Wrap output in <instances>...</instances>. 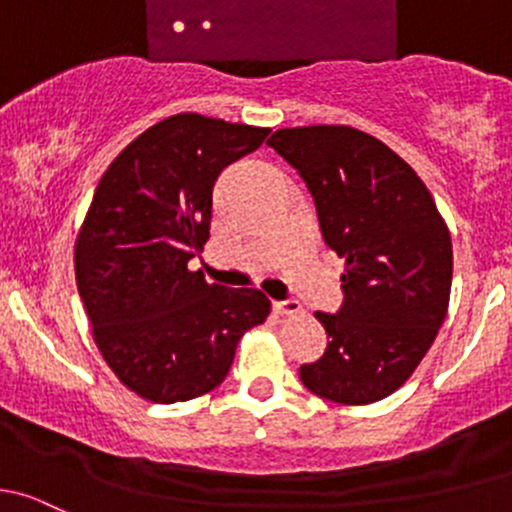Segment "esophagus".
Instances as JSON below:
<instances>
[{
	"instance_id": "obj_1",
	"label": "esophagus",
	"mask_w": 512,
	"mask_h": 512,
	"mask_svg": "<svg viewBox=\"0 0 512 512\" xmlns=\"http://www.w3.org/2000/svg\"><path fill=\"white\" fill-rule=\"evenodd\" d=\"M273 308L278 310V313L281 315H300V303L295 298H286V300H276V303H273Z\"/></svg>"
}]
</instances>
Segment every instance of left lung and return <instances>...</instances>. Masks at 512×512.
Segmentation results:
<instances>
[{
    "label": "left lung",
    "mask_w": 512,
    "mask_h": 512,
    "mask_svg": "<svg viewBox=\"0 0 512 512\" xmlns=\"http://www.w3.org/2000/svg\"><path fill=\"white\" fill-rule=\"evenodd\" d=\"M298 172L323 239L345 258L340 310L315 313L330 342L300 382L337 404L402 387L434 342L451 293V234L397 152L347 125L276 130L266 142Z\"/></svg>",
    "instance_id": "8db88e82"
}]
</instances>
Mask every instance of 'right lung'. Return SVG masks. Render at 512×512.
<instances>
[{
    "label": "right lung",
    "mask_w": 512,
    "mask_h": 512,
    "mask_svg": "<svg viewBox=\"0 0 512 512\" xmlns=\"http://www.w3.org/2000/svg\"><path fill=\"white\" fill-rule=\"evenodd\" d=\"M268 133L179 113L100 177L76 241L78 295L103 360L150 402H187L224 382L241 335L271 313L256 288L209 286L189 268L209 239L221 170Z\"/></svg>",
    "instance_id": "add662e5"
}]
</instances>
